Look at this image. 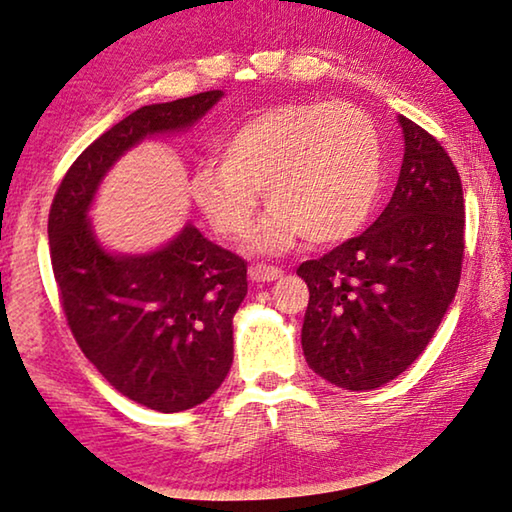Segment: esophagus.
Instances as JSON below:
<instances>
[{
  "mask_svg": "<svg viewBox=\"0 0 512 512\" xmlns=\"http://www.w3.org/2000/svg\"><path fill=\"white\" fill-rule=\"evenodd\" d=\"M283 277V270L281 267H274V265H263V263H256L249 267V279L256 281V283H265V281H277Z\"/></svg>",
  "mask_w": 512,
  "mask_h": 512,
  "instance_id": "34e87169",
  "label": "esophagus"
}]
</instances>
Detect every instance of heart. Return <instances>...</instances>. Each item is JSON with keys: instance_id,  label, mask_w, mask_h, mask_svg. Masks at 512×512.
<instances>
[{"instance_id": "heart-1", "label": "heart", "mask_w": 512, "mask_h": 512, "mask_svg": "<svg viewBox=\"0 0 512 512\" xmlns=\"http://www.w3.org/2000/svg\"><path fill=\"white\" fill-rule=\"evenodd\" d=\"M382 183V146L373 121L348 102H281L251 116L201 164L187 190L224 238L247 231L258 192L270 206L249 235L251 251H274L302 238L334 245L371 215Z\"/></svg>"}]
</instances>
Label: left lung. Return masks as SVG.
<instances>
[{
    "mask_svg": "<svg viewBox=\"0 0 512 512\" xmlns=\"http://www.w3.org/2000/svg\"><path fill=\"white\" fill-rule=\"evenodd\" d=\"M398 123L405 155L389 206L357 238L297 267L309 286L306 364L350 391L377 389L410 368L460 283L465 201L458 169L426 130L405 116Z\"/></svg>",
    "mask_w": 512,
    "mask_h": 512,
    "instance_id": "left-lung-1",
    "label": "left lung"
}]
</instances>
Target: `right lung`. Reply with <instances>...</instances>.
Segmentation results:
<instances>
[{
    "label": "right lung",
    "instance_id": "obj_1",
    "mask_svg": "<svg viewBox=\"0 0 512 512\" xmlns=\"http://www.w3.org/2000/svg\"><path fill=\"white\" fill-rule=\"evenodd\" d=\"M224 91L139 107L77 157L54 194L47 238L70 332L125 398L171 414L201 405L233 364L247 263L187 222L146 254L102 247L89 210L109 169L144 139L194 128Z\"/></svg>",
    "mask_w": 512,
    "mask_h": 512
}]
</instances>
